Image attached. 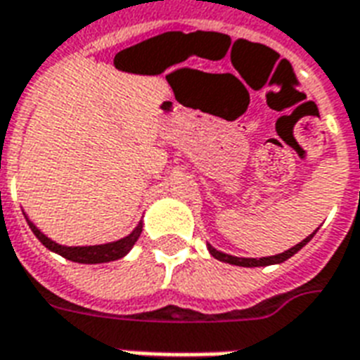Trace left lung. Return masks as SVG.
<instances>
[{
	"label": "left lung",
	"mask_w": 360,
	"mask_h": 360,
	"mask_svg": "<svg viewBox=\"0 0 360 360\" xmlns=\"http://www.w3.org/2000/svg\"><path fill=\"white\" fill-rule=\"evenodd\" d=\"M313 233L307 237V239H304L302 243H298L296 247L288 248V250H285V252L281 254H275V256H267V258H260V260H256V258H237V256H229V254H224L220 252V250H216V248H212L209 245V252L214 256L216 260L220 262H226V264H233V266H243V267H260V266H271V264H281V262L288 260L290 256H294V254L298 252L300 248L304 247V245H307V241L311 239Z\"/></svg>",
	"instance_id": "left-lung-1"
}]
</instances>
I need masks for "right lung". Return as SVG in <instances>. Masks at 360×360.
<instances>
[{
  "mask_svg": "<svg viewBox=\"0 0 360 360\" xmlns=\"http://www.w3.org/2000/svg\"><path fill=\"white\" fill-rule=\"evenodd\" d=\"M28 224L30 228H32V231H34V235H36L37 239H39L49 250L60 254L66 260L79 262V264H102V262H112L117 260V258H123V256L131 250L132 245L139 241L140 233H142V221H140L139 226H136V229H134L131 235H127V237L119 239V241L106 243V245H94V247H62L58 243L51 241L49 237H45L32 221H28Z\"/></svg>",
  "mask_w": 360,
  "mask_h": 360,
  "instance_id": "obj_1",
  "label": "right lung"
}]
</instances>
